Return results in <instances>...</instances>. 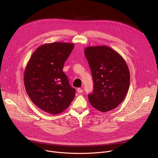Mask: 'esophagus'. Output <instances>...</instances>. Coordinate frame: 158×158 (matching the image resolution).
<instances>
[{"mask_svg":"<svg viewBox=\"0 0 158 158\" xmlns=\"http://www.w3.org/2000/svg\"><path fill=\"white\" fill-rule=\"evenodd\" d=\"M77 93L79 94H81L83 93V90L81 88H78L77 89Z\"/></svg>","mask_w":158,"mask_h":158,"instance_id":"1","label":"esophagus"}]
</instances>
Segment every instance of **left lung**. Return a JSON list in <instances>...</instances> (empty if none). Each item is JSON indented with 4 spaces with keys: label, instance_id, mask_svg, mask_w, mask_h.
<instances>
[{
    "label": "left lung",
    "instance_id": "left-lung-1",
    "mask_svg": "<svg viewBox=\"0 0 158 158\" xmlns=\"http://www.w3.org/2000/svg\"><path fill=\"white\" fill-rule=\"evenodd\" d=\"M84 54L94 81L93 94H88L90 103L102 112L116 108L125 98L130 84L125 60L106 46L87 47Z\"/></svg>",
    "mask_w": 158,
    "mask_h": 158
}]
</instances>
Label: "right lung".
<instances>
[{
	"label": "right lung",
	"instance_id": "right-lung-1",
	"mask_svg": "<svg viewBox=\"0 0 158 158\" xmlns=\"http://www.w3.org/2000/svg\"><path fill=\"white\" fill-rule=\"evenodd\" d=\"M74 47L73 43L59 42L42 45L26 67L24 82L28 96L36 106L51 114L65 110L76 96V89L62 71Z\"/></svg>",
	"mask_w": 158,
	"mask_h": 158
}]
</instances>
